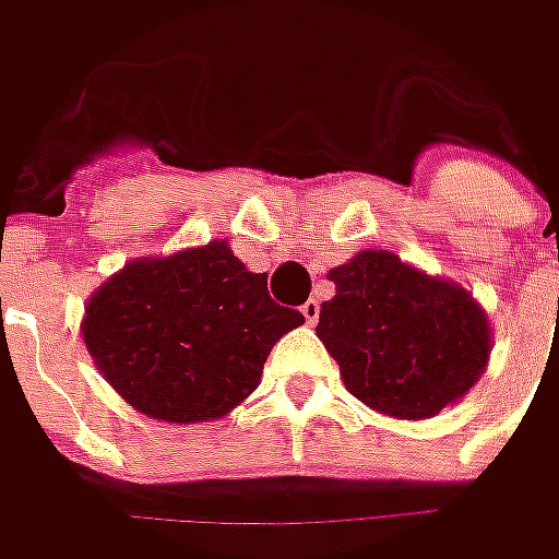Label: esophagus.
<instances>
[{"mask_svg": "<svg viewBox=\"0 0 559 559\" xmlns=\"http://www.w3.org/2000/svg\"><path fill=\"white\" fill-rule=\"evenodd\" d=\"M301 313H305V320H308V323H317V320H320V301H317V298H311V301H305V305H301Z\"/></svg>", "mask_w": 559, "mask_h": 559, "instance_id": "34e87169", "label": "esophagus"}]
</instances>
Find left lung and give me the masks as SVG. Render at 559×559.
I'll list each match as a JSON object with an SVG mask.
<instances>
[{"instance_id": "8db88e82", "label": "left lung", "mask_w": 559, "mask_h": 559, "mask_svg": "<svg viewBox=\"0 0 559 559\" xmlns=\"http://www.w3.org/2000/svg\"><path fill=\"white\" fill-rule=\"evenodd\" d=\"M330 280L335 298L323 301L317 335L367 407L423 419L473 389L491 335L466 292L389 251H360Z\"/></svg>"}]
</instances>
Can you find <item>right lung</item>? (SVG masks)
I'll return each mask as SVG.
<instances>
[{"label":"right lung","mask_w":559,"mask_h":559,"mask_svg":"<svg viewBox=\"0 0 559 559\" xmlns=\"http://www.w3.org/2000/svg\"><path fill=\"white\" fill-rule=\"evenodd\" d=\"M301 320L270 298L264 273L207 242L115 273L86 305L83 342L136 411L199 423L251 395L270 348Z\"/></svg>","instance_id":"add662e5"}]
</instances>
